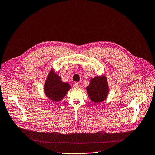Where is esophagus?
Listing matches in <instances>:
<instances>
[{"instance_id": "1", "label": "esophagus", "mask_w": 155, "mask_h": 155, "mask_svg": "<svg viewBox=\"0 0 155 155\" xmlns=\"http://www.w3.org/2000/svg\"><path fill=\"white\" fill-rule=\"evenodd\" d=\"M74 87L75 88V89H80V88L81 87V85L79 83H76L74 84Z\"/></svg>"}]
</instances>
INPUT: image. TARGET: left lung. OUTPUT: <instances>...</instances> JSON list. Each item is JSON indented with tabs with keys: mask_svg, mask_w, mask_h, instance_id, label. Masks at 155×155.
I'll list each match as a JSON object with an SVG mask.
<instances>
[{
	"mask_svg": "<svg viewBox=\"0 0 155 155\" xmlns=\"http://www.w3.org/2000/svg\"><path fill=\"white\" fill-rule=\"evenodd\" d=\"M86 90L90 99L99 103L106 99L108 93V86L105 76H97L91 79L90 85L86 87Z\"/></svg>",
	"mask_w": 155,
	"mask_h": 155,
	"instance_id": "8db88e82",
	"label": "left lung"
}]
</instances>
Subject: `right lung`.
Listing matches in <instances>:
<instances>
[{
	"instance_id": "add662e5",
	"label": "right lung",
	"mask_w": 155,
	"mask_h": 155,
	"mask_svg": "<svg viewBox=\"0 0 155 155\" xmlns=\"http://www.w3.org/2000/svg\"><path fill=\"white\" fill-rule=\"evenodd\" d=\"M70 88L68 83L62 82L61 77L51 71L44 85V91L48 98L54 102H58L63 99Z\"/></svg>"
}]
</instances>
